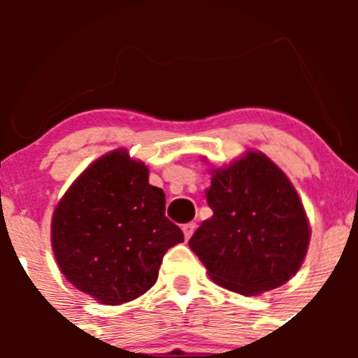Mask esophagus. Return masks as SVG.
I'll list each match as a JSON object with an SVG mask.
<instances>
[{"instance_id": "esophagus-1", "label": "esophagus", "mask_w": 358, "mask_h": 358, "mask_svg": "<svg viewBox=\"0 0 358 358\" xmlns=\"http://www.w3.org/2000/svg\"><path fill=\"white\" fill-rule=\"evenodd\" d=\"M196 229H197V223H194V222H190V223H187V225H183V234H185V239L189 241L190 237H192V234L196 232Z\"/></svg>"}]
</instances>
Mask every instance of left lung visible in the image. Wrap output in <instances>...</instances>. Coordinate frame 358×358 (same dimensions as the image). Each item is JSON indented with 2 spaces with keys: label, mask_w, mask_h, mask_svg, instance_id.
Segmentation results:
<instances>
[{
  "label": "left lung",
  "mask_w": 358,
  "mask_h": 358,
  "mask_svg": "<svg viewBox=\"0 0 358 358\" xmlns=\"http://www.w3.org/2000/svg\"><path fill=\"white\" fill-rule=\"evenodd\" d=\"M206 201L213 216L189 246L220 286L246 296L282 286L298 272L308 220L287 176L262 152L215 171Z\"/></svg>",
  "instance_id": "obj_1"
}]
</instances>
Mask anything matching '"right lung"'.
I'll return each mask as SVG.
<instances>
[{
    "instance_id": "obj_1",
    "label": "right lung",
    "mask_w": 358,
    "mask_h": 358,
    "mask_svg": "<svg viewBox=\"0 0 358 358\" xmlns=\"http://www.w3.org/2000/svg\"><path fill=\"white\" fill-rule=\"evenodd\" d=\"M164 211V192L150 185L143 162L126 150L100 157L53 213V252L66 279L106 305L149 291L162 256L183 243V232Z\"/></svg>"
}]
</instances>
